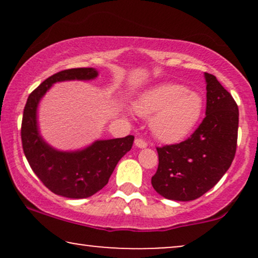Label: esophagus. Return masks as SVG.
I'll use <instances>...</instances> for the list:
<instances>
[{"instance_id": "obj_1", "label": "esophagus", "mask_w": 258, "mask_h": 258, "mask_svg": "<svg viewBox=\"0 0 258 258\" xmlns=\"http://www.w3.org/2000/svg\"><path fill=\"white\" fill-rule=\"evenodd\" d=\"M135 146L139 147V148H146L148 146V143L142 139H136L135 140Z\"/></svg>"}]
</instances>
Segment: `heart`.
Listing matches in <instances>:
<instances>
[{
  "instance_id": "heart-1",
  "label": "heart",
  "mask_w": 258,
  "mask_h": 258,
  "mask_svg": "<svg viewBox=\"0 0 258 258\" xmlns=\"http://www.w3.org/2000/svg\"><path fill=\"white\" fill-rule=\"evenodd\" d=\"M203 97L184 86L164 83L151 88L135 102V110L143 117L151 118L154 135L172 142L188 135L203 112Z\"/></svg>"
}]
</instances>
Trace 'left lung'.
I'll list each match as a JSON object with an SVG mask.
<instances>
[{
	"mask_svg": "<svg viewBox=\"0 0 258 258\" xmlns=\"http://www.w3.org/2000/svg\"><path fill=\"white\" fill-rule=\"evenodd\" d=\"M206 117L179 143L157 147L158 168L154 189L168 200L192 201L220 181L237 148L238 107L216 77L206 73Z\"/></svg>",
	"mask_w": 258,
	"mask_h": 258,
	"instance_id": "obj_1",
	"label": "left lung"
}]
</instances>
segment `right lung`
<instances>
[{
  "mask_svg": "<svg viewBox=\"0 0 258 258\" xmlns=\"http://www.w3.org/2000/svg\"><path fill=\"white\" fill-rule=\"evenodd\" d=\"M93 68H74L58 72L43 81L28 97L23 110L21 139L23 153L35 175L56 195L68 199H87L107 184L118 161L132 149L134 136L96 141L75 153L57 151L38 135L36 109L41 97L55 82L91 80Z\"/></svg>",
  "mask_w": 258,
  "mask_h": 258,
  "instance_id": "add662e5",
  "label": "right lung"
}]
</instances>
